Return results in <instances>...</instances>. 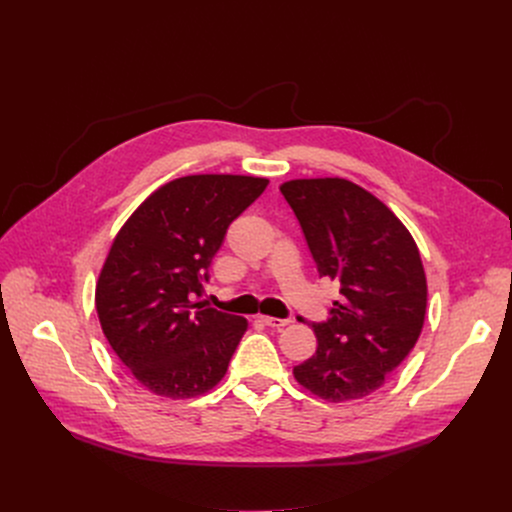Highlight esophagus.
Returning a JSON list of instances; mask_svg holds the SVG:
<instances>
[{
  "label": "esophagus",
  "instance_id": "1",
  "mask_svg": "<svg viewBox=\"0 0 512 512\" xmlns=\"http://www.w3.org/2000/svg\"><path fill=\"white\" fill-rule=\"evenodd\" d=\"M259 320L269 328H283L291 322V320H281V318H271V316H259Z\"/></svg>",
  "mask_w": 512,
  "mask_h": 512
}]
</instances>
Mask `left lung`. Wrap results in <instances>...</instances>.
Returning <instances> with one entry per match:
<instances>
[{
	"label": "left lung",
	"instance_id": "left-lung-1",
	"mask_svg": "<svg viewBox=\"0 0 512 512\" xmlns=\"http://www.w3.org/2000/svg\"><path fill=\"white\" fill-rule=\"evenodd\" d=\"M279 190L320 277L336 279L342 294L330 318L312 324L316 354L294 367V377L330 403L367 397L421 334L427 281L419 249L393 210L350 180L302 178Z\"/></svg>",
	"mask_w": 512,
	"mask_h": 512
}]
</instances>
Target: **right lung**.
Instances as JSON below:
<instances>
[{
	"label": "right lung",
	"instance_id": "obj_1",
	"mask_svg": "<svg viewBox=\"0 0 512 512\" xmlns=\"http://www.w3.org/2000/svg\"><path fill=\"white\" fill-rule=\"evenodd\" d=\"M267 178L194 174L145 198L119 229L99 273L95 306L113 352L148 391L208 393L227 375L247 320L200 302L229 225Z\"/></svg>",
	"mask_w": 512,
	"mask_h": 512
}]
</instances>
